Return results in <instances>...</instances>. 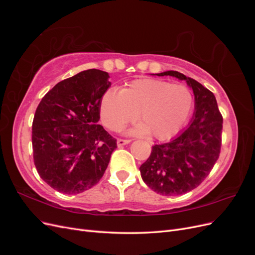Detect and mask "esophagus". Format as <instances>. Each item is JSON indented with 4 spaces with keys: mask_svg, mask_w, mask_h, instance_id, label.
<instances>
[{
    "mask_svg": "<svg viewBox=\"0 0 255 255\" xmlns=\"http://www.w3.org/2000/svg\"><path fill=\"white\" fill-rule=\"evenodd\" d=\"M130 141H132L130 139H122V138H120V139L117 140V144H118V146H122V145L129 143Z\"/></svg>",
    "mask_w": 255,
    "mask_h": 255,
    "instance_id": "34e87169",
    "label": "esophagus"
}]
</instances>
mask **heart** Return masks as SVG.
Segmentation results:
<instances>
[{
    "label": "heart",
    "mask_w": 255,
    "mask_h": 255,
    "mask_svg": "<svg viewBox=\"0 0 255 255\" xmlns=\"http://www.w3.org/2000/svg\"><path fill=\"white\" fill-rule=\"evenodd\" d=\"M194 107L188 87L166 81L144 79L129 83L120 91L106 90L100 100L103 125L118 132L137 118L136 132L156 139H168L187 121Z\"/></svg>",
    "instance_id": "1"
}]
</instances>
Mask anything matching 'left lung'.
Returning <instances> with one entry per match:
<instances>
[{"label": "left lung", "instance_id": "1", "mask_svg": "<svg viewBox=\"0 0 255 255\" xmlns=\"http://www.w3.org/2000/svg\"><path fill=\"white\" fill-rule=\"evenodd\" d=\"M185 80L194 90L195 114L189 127L166 143L152 146L140 166L143 182L159 195L179 196L201 184L217 161L221 149L222 115L212 91L177 71L157 73Z\"/></svg>", "mask_w": 255, "mask_h": 255}]
</instances>
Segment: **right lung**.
Wrapping results in <instances>:
<instances>
[{"label": "right lung", "mask_w": 255, "mask_h": 255, "mask_svg": "<svg viewBox=\"0 0 255 255\" xmlns=\"http://www.w3.org/2000/svg\"><path fill=\"white\" fill-rule=\"evenodd\" d=\"M109 79V73L98 69L82 71L56 84L37 107L34 164L41 179L61 194H80L95 186L117 148V140L98 125Z\"/></svg>", "instance_id": "1"}]
</instances>
